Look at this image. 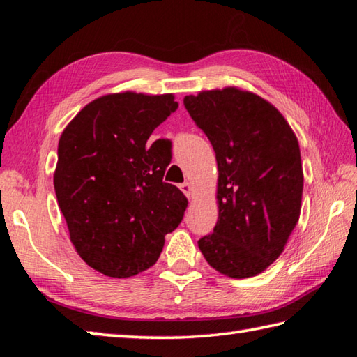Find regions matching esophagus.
Segmentation results:
<instances>
[{"mask_svg":"<svg viewBox=\"0 0 357 357\" xmlns=\"http://www.w3.org/2000/svg\"><path fill=\"white\" fill-rule=\"evenodd\" d=\"M181 187V190H183V193L185 197H192V193H193V187H192V184L189 183V181H185V183H183L179 185Z\"/></svg>","mask_w":357,"mask_h":357,"instance_id":"esophagus-1","label":"esophagus"}]
</instances>
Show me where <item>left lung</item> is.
I'll use <instances>...</instances> for the list:
<instances>
[{
  "label": "left lung",
  "mask_w": 357,
  "mask_h": 357,
  "mask_svg": "<svg viewBox=\"0 0 357 357\" xmlns=\"http://www.w3.org/2000/svg\"><path fill=\"white\" fill-rule=\"evenodd\" d=\"M184 107L213 144L219 220L198 247L220 274L253 277L280 257L299 220L302 162L287 119L238 88L185 96Z\"/></svg>",
  "instance_id": "1"
}]
</instances>
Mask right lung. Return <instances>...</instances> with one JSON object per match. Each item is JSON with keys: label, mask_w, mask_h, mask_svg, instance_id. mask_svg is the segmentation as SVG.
Here are the masks:
<instances>
[{"label": "right lung", "mask_w": 357, "mask_h": 357, "mask_svg": "<svg viewBox=\"0 0 357 357\" xmlns=\"http://www.w3.org/2000/svg\"><path fill=\"white\" fill-rule=\"evenodd\" d=\"M178 108L173 94H107L80 110L58 143L53 176L78 255L104 275L126 279L153 266L187 198L164 183L165 140L146 146Z\"/></svg>", "instance_id": "obj_1"}]
</instances>
